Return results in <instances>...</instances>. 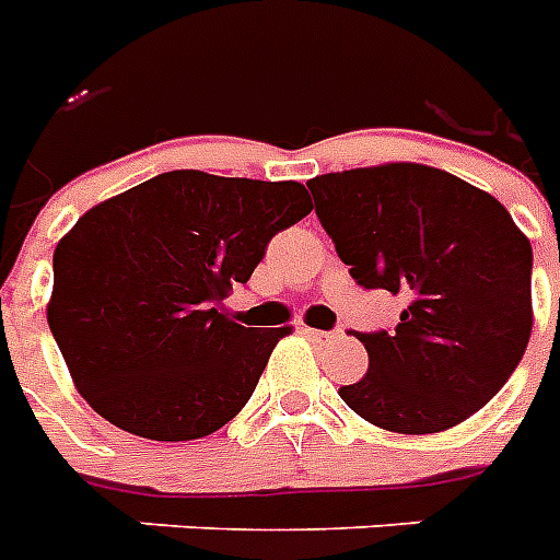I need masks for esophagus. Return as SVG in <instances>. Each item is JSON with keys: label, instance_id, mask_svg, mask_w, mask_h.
Instances as JSON below:
<instances>
[{"label": "esophagus", "instance_id": "34e87169", "mask_svg": "<svg viewBox=\"0 0 560 560\" xmlns=\"http://www.w3.org/2000/svg\"><path fill=\"white\" fill-rule=\"evenodd\" d=\"M304 334L311 336L313 342H319V345H334L336 339H339V334H336V330H313V327H304Z\"/></svg>", "mask_w": 560, "mask_h": 560}]
</instances>
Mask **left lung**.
Instances as JSON below:
<instances>
[{
  "mask_svg": "<svg viewBox=\"0 0 560 560\" xmlns=\"http://www.w3.org/2000/svg\"><path fill=\"white\" fill-rule=\"evenodd\" d=\"M307 189L359 288L408 299L394 330H353L368 374L339 397L399 434H434L480 411L532 334V247L506 207L422 163L330 172Z\"/></svg>",
  "mask_w": 560,
  "mask_h": 560,
  "instance_id": "8db88e82",
  "label": "left lung"
}]
</instances>
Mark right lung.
Wrapping results in <instances>:
<instances>
[{"label":"right lung","instance_id":"obj_1","mask_svg":"<svg viewBox=\"0 0 560 560\" xmlns=\"http://www.w3.org/2000/svg\"><path fill=\"white\" fill-rule=\"evenodd\" d=\"M313 209L295 180L163 172L89 209L54 249L48 325L77 390L138 438H207L247 406L290 327L224 313L270 238Z\"/></svg>","mask_w":560,"mask_h":560}]
</instances>
